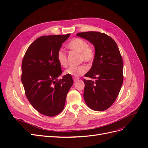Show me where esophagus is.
Wrapping results in <instances>:
<instances>
[{
    "mask_svg": "<svg viewBox=\"0 0 148 148\" xmlns=\"http://www.w3.org/2000/svg\"><path fill=\"white\" fill-rule=\"evenodd\" d=\"M79 80V79L78 78H73V81H74V82H78Z\"/></svg>",
    "mask_w": 148,
    "mask_h": 148,
    "instance_id": "34e87169",
    "label": "esophagus"
}]
</instances>
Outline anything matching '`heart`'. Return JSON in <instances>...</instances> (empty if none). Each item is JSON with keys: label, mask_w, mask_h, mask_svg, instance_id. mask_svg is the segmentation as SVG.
Wrapping results in <instances>:
<instances>
[{"label": "heart", "mask_w": 148, "mask_h": 148, "mask_svg": "<svg viewBox=\"0 0 148 148\" xmlns=\"http://www.w3.org/2000/svg\"><path fill=\"white\" fill-rule=\"evenodd\" d=\"M70 50L79 53V60L85 62H91L95 59V53L92 47H89L86 41L81 38H73L68 44ZM57 60L61 66H67L66 56L64 51L60 49L57 53ZM87 71V67L84 65L71 66L65 70V74L73 76L75 78L81 77Z\"/></svg>", "instance_id": "obj_1"}]
</instances>
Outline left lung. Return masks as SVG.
Instances as JSON below:
<instances>
[{
	"label": "left lung",
	"mask_w": 148,
	"mask_h": 148,
	"mask_svg": "<svg viewBox=\"0 0 148 148\" xmlns=\"http://www.w3.org/2000/svg\"><path fill=\"white\" fill-rule=\"evenodd\" d=\"M77 36L90 42L95 48V56L91 69L84 79L83 97L92 110L103 111L113 104L123 81V60L114 40L106 34L96 31L79 33Z\"/></svg>",
	"instance_id": "8db88e82"
}]
</instances>
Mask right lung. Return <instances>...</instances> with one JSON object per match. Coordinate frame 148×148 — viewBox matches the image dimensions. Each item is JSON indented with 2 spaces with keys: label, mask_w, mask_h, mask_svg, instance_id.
Masks as SVG:
<instances>
[{
  "label": "right lung",
  "mask_w": 148,
  "mask_h": 148,
  "mask_svg": "<svg viewBox=\"0 0 148 148\" xmlns=\"http://www.w3.org/2000/svg\"><path fill=\"white\" fill-rule=\"evenodd\" d=\"M70 34L43 36L26 51L21 64V82L30 104L40 114L53 117L63 110L66 95L73 84L70 75L62 79L57 53Z\"/></svg>",
  "instance_id": "obj_1"
}]
</instances>
